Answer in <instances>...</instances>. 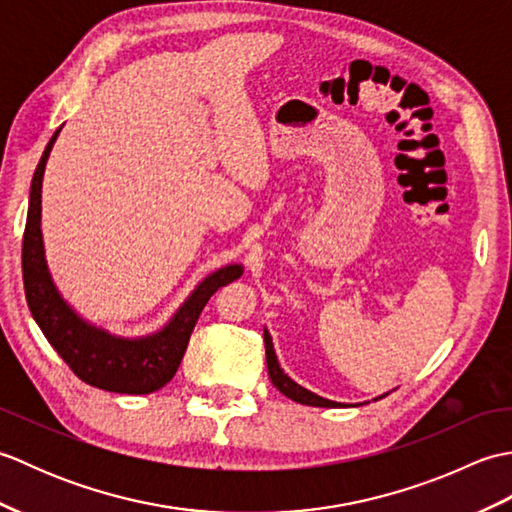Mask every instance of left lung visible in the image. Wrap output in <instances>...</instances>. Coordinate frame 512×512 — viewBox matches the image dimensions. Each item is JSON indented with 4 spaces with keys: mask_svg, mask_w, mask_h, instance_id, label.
I'll list each match as a JSON object with an SVG mask.
<instances>
[{
    "mask_svg": "<svg viewBox=\"0 0 512 512\" xmlns=\"http://www.w3.org/2000/svg\"><path fill=\"white\" fill-rule=\"evenodd\" d=\"M264 343H266V363H268V376L273 380V385L281 391V394L288 396L290 400L301 402V405H310V407H343L341 402H334L328 398H321L317 394H312L306 387L297 385L288 374H284V369L279 367L275 347H273V339H270L268 330H264ZM383 398V396H380Z\"/></svg>",
    "mask_w": 512,
    "mask_h": 512,
    "instance_id": "1",
    "label": "left lung"
}]
</instances>
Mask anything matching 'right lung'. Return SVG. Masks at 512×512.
<instances>
[{
  "label": "right lung",
  "mask_w": 512,
  "mask_h": 512,
  "mask_svg": "<svg viewBox=\"0 0 512 512\" xmlns=\"http://www.w3.org/2000/svg\"><path fill=\"white\" fill-rule=\"evenodd\" d=\"M59 132L61 127L50 138L30 184L28 220L24 246H21L28 308L50 345L83 383L116 394H151L176 376L206 301L215 295L217 288L242 277L244 270L239 264L215 270L191 292V297L182 303L165 328L143 339H123L83 321L54 288L43 257L41 182Z\"/></svg>",
  "instance_id": "add662e5"
}]
</instances>
